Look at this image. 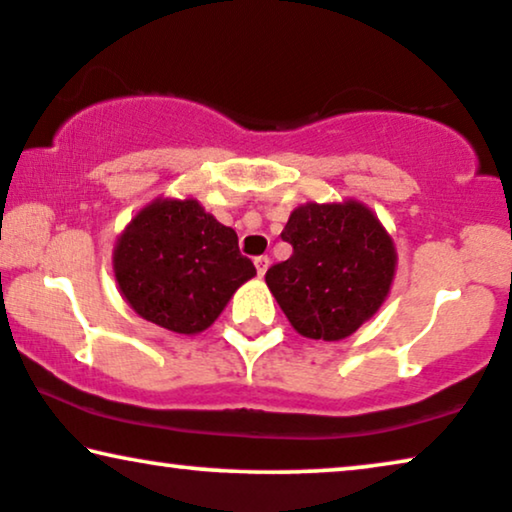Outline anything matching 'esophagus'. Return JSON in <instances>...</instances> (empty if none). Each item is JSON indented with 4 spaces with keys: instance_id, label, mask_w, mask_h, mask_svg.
Listing matches in <instances>:
<instances>
[{
    "instance_id": "34e87169",
    "label": "esophagus",
    "mask_w": 512,
    "mask_h": 512,
    "mask_svg": "<svg viewBox=\"0 0 512 512\" xmlns=\"http://www.w3.org/2000/svg\"><path fill=\"white\" fill-rule=\"evenodd\" d=\"M269 257L267 255H260V257H255V267H257V274L260 276H264L267 274V269H269Z\"/></svg>"
}]
</instances>
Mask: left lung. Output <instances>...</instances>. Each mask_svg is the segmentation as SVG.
Returning a JSON list of instances; mask_svg holds the SVG:
<instances>
[{
    "label": "left lung",
    "mask_w": 512,
    "mask_h": 512,
    "mask_svg": "<svg viewBox=\"0 0 512 512\" xmlns=\"http://www.w3.org/2000/svg\"><path fill=\"white\" fill-rule=\"evenodd\" d=\"M281 238L292 255L264 278L302 337L339 342L384 304L398 255L384 224L360 201L304 203Z\"/></svg>",
    "instance_id": "left-lung-1"
}]
</instances>
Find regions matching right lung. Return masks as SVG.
<instances>
[{
    "mask_svg": "<svg viewBox=\"0 0 512 512\" xmlns=\"http://www.w3.org/2000/svg\"><path fill=\"white\" fill-rule=\"evenodd\" d=\"M114 278L131 309L177 335H199L257 274L238 236L196 199H154L114 245Z\"/></svg>",
    "mask_w": 512,
    "mask_h": 512,
    "instance_id": "add662e5",
    "label": "right lung"
}]
</instances>
